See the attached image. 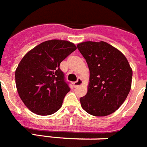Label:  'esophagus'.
Listing matches in <instances>:
<instances>
[{
    "instance_id": "esophagus-1",
    "label": "esophagus",
    "mask_w": 147,
    "mask_h": 147,
    "mask_svg": "<svg viewBox=\"0 0 147 147\" xmlns=\"http://www.w3.org/2000/svg\"><path fill=\"white\" fill-rule=\"evenodd\" d=\"M82 83H83V80H82V79H81V78H78L77 80L74 83V87H77V86H80Z\"/></svg>"
}]
</instances>
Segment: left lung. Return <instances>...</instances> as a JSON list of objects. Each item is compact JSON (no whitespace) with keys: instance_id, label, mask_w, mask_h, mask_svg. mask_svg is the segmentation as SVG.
I'll list each match as a JSON object with an SVG mask.
<instances>
[{"instance_id":"left-lung-1","label":"left lung","mask_w":147,"mask_h":147,"mask_svg":"<svg viewBox=\"0 0 147 147\" xmlns=\"http://www.w3.org/2000/svg\"><path fill=\"white\" fill-rule=\"evenodd\" d=\"M90 70V83L81 106L94 116H106L118 109L131 87L132 69L119 50L101 41L77 45Z\"/></svg>"}]
</instances>
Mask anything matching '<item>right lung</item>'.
<instances>
[{"instance_id":"obj_1","label":"right lung","mask_w":147,"mask_h":147,"mask_svg":"<svg viewBox=\"0 0 147 147\" xmlns=\"http://www.w3.org/2000/svg\"><path fill=\"white\" fill-rule=\"evenodd\" d=\"M77 49L72 42L52 39L27 52L15 72L19 96L26 106L39 115L59 110L70 90L60 64Z\"/></svg>"}]
</instances>
